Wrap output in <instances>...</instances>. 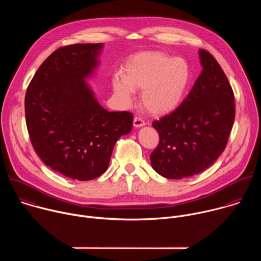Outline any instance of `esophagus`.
Returning a JSON list of instances; mask_svg holds the SVG:
<instances>
[{
	"label": "esophagus",
	"instance_id": "obj_1",
	"mask_svg": "<svg viewBox=\"0 0 261 261\" xmlns=\"http://www.w3.org/2000/svg\"><path fill=\"white\" fill-rule=\"evenodd\" d=\"M144 125H145L144 121H142L140 118H137V117L134 118V120H133V126H134L135 128H140V127H143Z\"/></svg>",
	"mask_w": 261,
	"mask_h": 261
}]
</instances>
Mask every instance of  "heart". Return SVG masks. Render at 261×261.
<instances>
[{
	"label": "heart",
	"instance_id": "1",
	"mask_svg": "<svg viewBox=\"0 0 261 261\" xmlns=\"http://www.w3.org/2000/svg\"><path fill=\"white\" fill-rule=\"evenodd\" d=\"M190 81V66L185 59L144 51L127 61L121 76L111 81V88L124 106L131 105L135 91L141 90V105L154 116H164L180 105Z\"/></svg>",
	"mask_w": 261,
	"mask_h": 261
}]
</instances>
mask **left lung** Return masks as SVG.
I'll list each match as a JSON object with an SVG mask.
<instances>
[{
  "instance_id": "8db88e82",
  "label": "left lung",
  "mask_w": 261,
  "mask_h": 261,
  "mask_svg": "<svg viewBox=\"0 0 261 261\" xmlns=\"http://www.w3.org/2000/svg\"><path fill=\"white\" fill-rule=\"evenodd\" d=\"M202 67L192 90L174 109L155 121L160 141L151 154L153 169L181 179L204 171L224 151L234 122V96L215 58L199 49Z\"/></svg>"
}]
</instances>
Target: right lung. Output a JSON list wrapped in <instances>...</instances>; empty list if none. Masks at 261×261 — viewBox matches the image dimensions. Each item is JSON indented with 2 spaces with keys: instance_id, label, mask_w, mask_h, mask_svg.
<instances>
[{
  "instance_id": "1",
  "label": "right lung",
  "mask_w": 261,
  "mask_h": 261,
  "mask_svg": "<svg viewBox=\"0 0 261 261\" xmlns=\"http://www.w3.org/2000/svg\"><path fill=\"white\" fill-rule=\"evenodd\" d=\"M103 43L57 49L37 70L25 99L34 150L51 170L72 179L104 173L117 140L131 132L133 116L108 111L87 82L100 65Z\"/></svg>"
}]
</instances>
